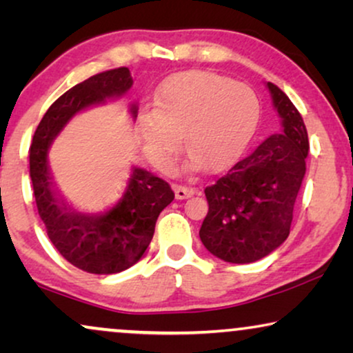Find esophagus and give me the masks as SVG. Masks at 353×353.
<instances>
[{
	"mask_svg": "<svg viewBox=\"0 0 353 353\" xmlns=\"http://www.w3.org/2000/svg\"><path fill=\"white\" fill-rule=\"evenodd\" d=\"M173 190H175L176 199H188V197H191L196 192L194 188L181 186V185H175V186H173Z\"/></svg>",
	"mask_w": 353,
	"mask_h": 353,
	"instance_id": "1",
	"label": "esophagus"
}]
</instances>
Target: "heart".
<instances>
[{
    "label": "heart",
    "mask_w": 353,
    "mask_h": 353,
    "mask_svg": "<svg viewBox=\"0 0 353 353\" xmlns=\"http://www.w3.org/2000/svg\"><path fill=\"white\" fill-rule=\"evenodd\" d=\"M259 99L244 83L214 72L175 74L159 86L154 109L139 115L144 151L163 172L183 148L190 167L216 173L230 168L248 148L259 123Z\"/></svg>",
    "instance_id": "obj_1"
}]
</instances>
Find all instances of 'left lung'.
Wrapping results in <instances>:
<instances>
[{
  "instance_id": "left-lung-1",
  "label": "left lung",
  "mask_w": 353,
  "mask_h": 353,
  "mask_svg": "<svg viewBox=\"0 0 353 353\" xmlns=\"http://www.w3.org/2000/svg\"><path fill=\"white\" fill-rule=\"evenodd\" d=\"M281 132L205 188L209 212L199 236L210 254L250 263L278 249L291 230L294 204L305 176L308 134L302 115L276 85L267 83Z\"/></svg>"
}]
</instances>
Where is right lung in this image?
<instances>
[{"instance_id":"right-lung-1","label":"right lung","mask_w":353,"mask_h":353,"mask_svg":"<svg viewBox=\"0 0 353 353\" xmlns=\"http://www.w3.org/2000/svg\"><path fill=\"white\" fill-rule=\"evenodd\" d=\"M132 85L127 67L90 77L51 104L32 139L30 178L38 215L62 257L86 273H120L137 263L151 243L159 214L175 197L167 181L138 167L117 199L93 214L72 209L52 185L48 152L61 130L80 110L120 98ZM130 110L137 117V105Z\"/></svg>"}]
</instances>
